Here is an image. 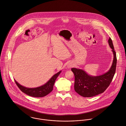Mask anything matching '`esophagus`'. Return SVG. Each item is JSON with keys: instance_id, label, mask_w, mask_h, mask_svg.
Returning a JSON list of instances; mask_svg holds the SVG:
<instances>
[{"instance_id": "esophagus-1", "label": "esophagus", "mask_w": 126, "mask_h": 126, "mask_svg": "<svg viewBox=\"0 0 126 126\" xmlns=\"http://www.w3.org/2000/svg\"><path fill=\"white\" fill-rule=\"evenodd\" d=\"M72 66H73L72 64L69 63V64H68V65H67V67H68V68H70L71 67H72Z\"/></svg>"}]
</instances>
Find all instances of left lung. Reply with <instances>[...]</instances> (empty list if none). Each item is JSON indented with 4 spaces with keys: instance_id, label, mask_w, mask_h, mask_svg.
I'll use <instances>...</instances> for the list:
<instances>
[{
    "instance_id": "obj_1",
    "label": "left lung",
    "mask_w": 126,
    "mask_h": 126,
    "mask_svg": "<svg viewBox=\"0 0 126 126\" xmlns=\"http://www.w3.org/2000/svg\"><path fill=\"white\" fill-rule=\"evenodd\" d=\"M108 42L112 49L113 59L111 67L108 72L99 76H94L89 75L82 69H71L75 77V90L82 97H92L103 93L109 86L113 78L117 64L116 54L110 38Z\"/></svg>"
}]
</instances>
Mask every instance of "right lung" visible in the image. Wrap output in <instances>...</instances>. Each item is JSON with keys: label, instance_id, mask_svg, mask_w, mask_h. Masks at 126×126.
I'll return each instance as SVG.
<instances>
[{"label": "right lung", "instance_id": "add662e5", "mask_svg": "<svg viewBox=\"0 0 126 126\" xmlns=\"http://www.w3.org/2000/svg\"><path fill=\"white\" fill-rule=\"evenodd\" d=\"M62 71L54 75L45 84L35 88H28L19 84L15 79V82L19 89L26 95L33 97H43L48 95L53 90L55 80L60 75Z\"/></svg>", "mask_w": 126, "mask_h": 126}]
</instances>
